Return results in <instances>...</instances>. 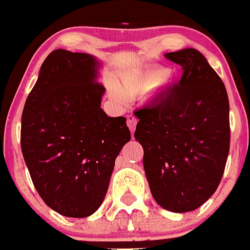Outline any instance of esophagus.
<instances>
[{"label":"esophagus","instance_id":"34e87169","mask_svg":"<svg viewBox=\"0 0 250 250\" xmlns=\"http://www.w3.org/2000/svg\"><path fill=\"white\" fill-rule=\"evenodd\" d=\"M126 123H127V126H129V129L131 130V134H134V131H135V127H136V124H138V119H136L134 115H127Z\"/></svg>","mask_w":250,"mask_h":250}]
</instances>
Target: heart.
<instances>
[{"label": "heart", "mask_w": 250, "mask_h": 250, "mask_svg": "<svg viewBox=\"0 0 250 250\" xmlns=\"http://www.w3.org/2000/svg\"><path fill=\"white\" fill-rule=\"evenodd\" d=\"M165 75V71L125 74L119 79L116 90H112V95L116 100L121 101L123 99H132L139 95L147 94L161 83Z\"/></svg>", "instance_id": "heart-1"}]
</instances>
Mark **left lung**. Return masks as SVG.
I'll return each instance as SVG.
<instances>
[{"mask_svg":"<svg viewBox=\"0 0 250 250\" xmlns=\"http://www.w3.org/2000/svg\"><path fill=\"white\" fill-rule=\"evenodd\" d=\"M182 66L176 85L136 110L150 191L174 213L195 210L216 190L230 145L229 100L219 75L195 48L165 54Z\"/></svg>","mask_w":250,"mask_h":250,"instance_id":"obj_1","label":"left lung"}]
</instances>
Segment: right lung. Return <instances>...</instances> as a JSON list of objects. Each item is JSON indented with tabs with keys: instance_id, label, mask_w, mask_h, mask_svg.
I'll return each instance as SVG.
<instances>
[{
	"instance_id": "right-lung-1",
	"label": "right lung",
	"mask_w": 250,
	"mask_h": 250,
	"mask_svg": "<svg viewBox=\"0 0 250 250\" xmlns=\"http://www.w3.org/2000/svg\"><path fill=\"white\" fill-rule=\"evenodd\" d=\"M100 63L81 52L52 51L28 94L21 119V149L37 193L61 215L98 210L115 159L131 135L124 116L100 107Z\"/></svg>"
}]
</instances>
